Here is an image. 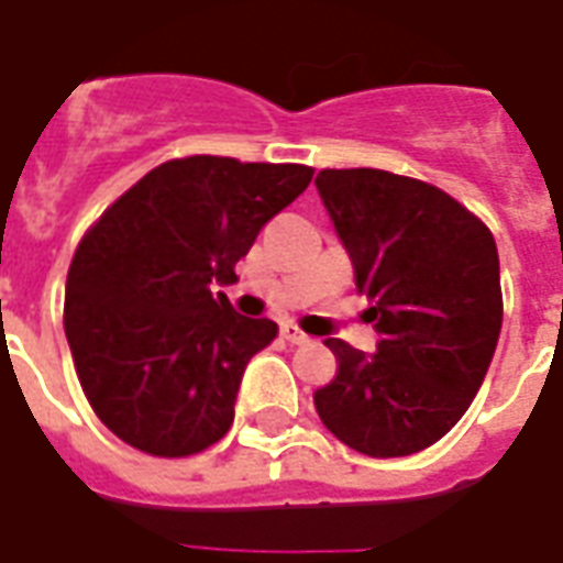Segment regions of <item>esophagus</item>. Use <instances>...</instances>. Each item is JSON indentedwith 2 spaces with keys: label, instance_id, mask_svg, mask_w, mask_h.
Masks as SVG:
<instances>
[{
  "label": "esophagus",
  "instance_id": "34e87169",
  "mask_svg": "<svg viewBox=\"0 0 563 563\" xmlns=\"http://www.w3.org/2000/svg\"><path fill=\"white\" fill-rule=\"evenodd\" d=\"M280 334L289 343H310V338H307L305 331H298V325H292V322H283Z\"/></svg>",
  "mask_w": 563,
  "mask_h": 563
}]
</instances>
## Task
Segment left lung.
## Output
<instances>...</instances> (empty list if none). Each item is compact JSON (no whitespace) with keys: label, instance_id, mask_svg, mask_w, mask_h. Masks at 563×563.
<instances>
[{"label":"left lung","instance_id":"8db88e82","mask_svg":"<svg viewBox=\"0 0 563 563\" xmlns=\"http://www.w3.org/2000/svg\"><path fill=\"white\" fill-rule=\"evenodd\" d=\"M317 189L377 331L374 353L325 341L341 367L313 395L319 419L371 459L422 452L492 365L504 322L495 238L443 189L401 174L325 168Z\"/></svg>","mask_w":563,"mask_h":563}]
</instances>
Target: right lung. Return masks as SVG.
I'll list each match as a JSON object with an SVG mask.
<instances>
[{
    "label": "right lung",
    "instance_id": "obj_1",
    "mask_svg": "<svg viewBox=\"0 0 563 563\" xmlns=\"http://www.w3.org/2000/svg\"><path fill=\"white\" fill-rule=\"evenodd\" d=\"M307 165L172 159L84 234L66 280V338L87 401L129 446L184 459L234 422L250 358L277 322L234 313L217 286L258 229L301 196Z\"/></svg>",
    "mask_w": 563,
    "mask_h": 563
}]
</instances>
